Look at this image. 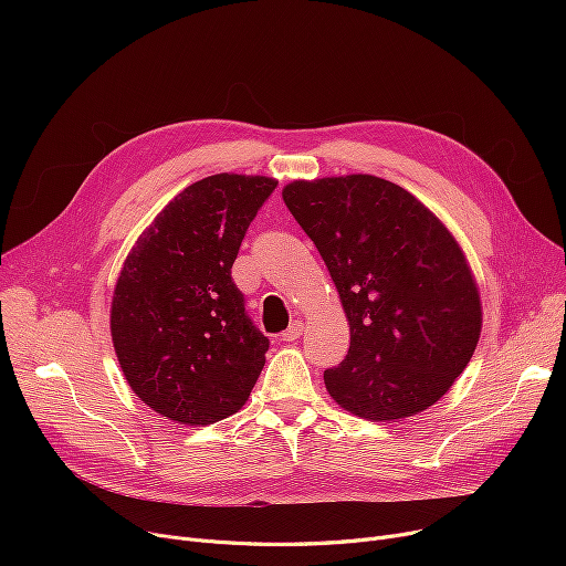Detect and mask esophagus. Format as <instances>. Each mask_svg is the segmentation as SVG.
<instances>
[{
    "label": "esophagus",
    "instance_id": "esophagus-1",
    "mask_svg": "<svg viewBox=\"0 0 566 566\" xmlns=\"http://www.w3.org/2000/svg\"><path fill=\"white\" fill-rule=\"evenodd\" d=\"M303 333H305V323L303 321H293L289 328L280 335V339L282 342H295V339H301Z\"/></svg>",
    "mask_w": 566,
    "mask_h": 566
}]
</instances>
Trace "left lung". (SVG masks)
Returning a JSON list of instances; mask_svg holds the SVG:
<instances>
[{
    "label": "left lung",
    "mask_w": 566,
    "mask_h": 566,
    "mask_svg": "<svg viewBox=\"0 0 566 566\" xmlns=\"http://www.w3.org/2000/svg\"><path fill=\"white\" fill-rule=\"evenodd\" d=\"M282 197L348 318L346 358L323 371L331 397L371 422L433 406L482 333L478 282L454 235L420 199L369 174L293 181Z\"/></svg>",
    "instance_id": "left-lung-1"
}]
</instances>
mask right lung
Segmentation results:
<instances>
[{
	"instance_id": "right-lung-1",
	"label": "right lung",
	"mask_w": 566,
	"mask_h": 566,
	"mask_svg": "<svg viewBox=\"0 0 566 566\" xmlns=\"http://www.w3.org/2000/svg\"><path fill=\"white\" fill-rule=\"evenodd\" d=\"M275 178L216 174L178 192L137 238L109 328L133 392L176 424H213L248 401L268 337L231 265Z\"/></svg>"
}]
</instances>
